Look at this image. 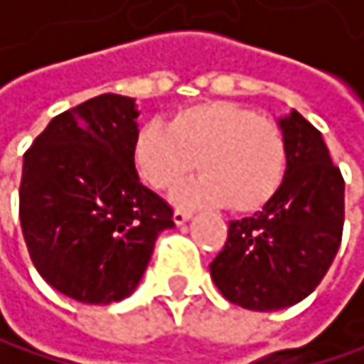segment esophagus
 <instances>
[{
	"instance_id": "1",
	"label": "esophagus",
	"mask_w": 364,
	"mask_h": 364,
	"mask_svg": "<svg viewBox=\"0 0 364 364\" xmlns=\"http://www.w3.org/2000/svg\"><path fill=\"white\" fill-rule=\"evenodd\" d=\"M172 218H174V223H176V225H183L186 220H190V218H192V212H190V209H183V207H176Z\"/></svg>"
}]
</instances>
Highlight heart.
I'll list each match as a JSON object with an SVG mask.
<instances>
[{
  "mask_svg": "<svg viewBox=\"0 0 364 364\" xmlns=\"http://www.w3.org/2000/svg\"><path fill=\"white\" fill-rule=\"evenodd\" d=\"M286 139L275 122L233 102H200L176 111L168 131L144 124L133 141V164L144 183L174 192L194 172L203 178L186 200H225L235 214L267 205L286 174Z\"/></svg>",
  "mask_w": 364,
  "mask_h": 364,
  "instance_id": "1",
  "label": "heart"
}]
</instances>
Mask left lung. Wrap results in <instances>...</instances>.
I'll return each instance as SVG.
<instances>
[{
	"label": "left lung",
	"instance_id": "obj_1",
	"mask_svg": "<svg viewBox=\"0 0 364 364\" xmlns=\"http://www.w3.org/2000/svg\"><path fill=\"white\" fill-rule=\"evenodd\" d=\"M279 127L288 152L282 188L262 212L229 223L209 264L225 299L259 312L295 306L321 284L345 220V181L321 133L297 111Z\"/></svg>",
	"mask_w": 364,
	"mask_h": 364
}]
</instances>
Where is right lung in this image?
<instances>
[{
	"mask_svg": "<svg viewBox=\"0 0 364 364\" xmlns=\"http://www.w3.org/2000/svg\"><path fill=\"white\" fill-rule=\"evenodd\" d=\"M135 100L105 93L56 115L23 155L19 220L38 275L80 304L137 288L172 207L133 164Z\"/></svg>",
	"mask_w": 364,
	"mask_h": 364,
	"instance_id": "add662e5",
	"label": "right lung"
}]
</instances>
